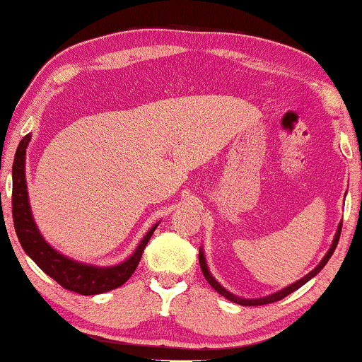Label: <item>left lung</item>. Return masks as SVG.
I'll use <instances>...</instances> for the list:
<instances>
[{
  "label": "left lung",
  "instance_id": "8db88e82",
  "mask_svg": "<svg viewBox=\"0 0 362 362\" xmlns=\"http://www.w3.org/2000/svg\"><path fill=\"white\" fill-rule=\"evenodd\" d=\"M341 227H343V222H339L338 230H336V235H334L333 244H331L329 250L326 252V255L323 257V260L320 262L318 267H315V269L311 270L308 275H305L303 279H300L298 281H295V284H291L290 286H286V288H284V290L275 291V293H272V295H269V296H264V298H250V300H247V298H240V296L232 295L230 291H227V290L224 288V286H222V285L219 284V281H216L214 276L211 275L209 269H207V264H206V259H204V252H202V249H199V265H201V270H202V274H204V276H206L207 284H209V285L212 286V288H214V290L217 291V293H221L222 296H226L227 300L234 301V303H237V305H242V306H260V305L274 303V301H279V300H281V298H285L286 295L293 293L295 290H298L300 286H303V285L306 284V281L311 280V279H313V276H316V275L320 274L321 269H323V267H325L326 264H328V260L331 259V255H333L336 245H338V240H339V235H341Z\"/></svg>",
  "mask_w": 362,
  "mask_h": 362
}]
</instances>
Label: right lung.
Returning a JSON list of instances; mask_svg holds the SVG:
<instances>
[{
	"instance_id": "add662e5",
	"label": "right lung",
	"mask_w": 362,
	"mask_h": 362,
	"mask_svg": "<svg viewBox=\"0 0 362 362\" xmlns=\"http://www.w3.org/2000/svg\"><path fill=\"white\" fill-rule=\"evenodd\" d=\"M31 141V133L19 141V146L14 155L13 163V222L16 235L24 252L31 257L39 269L57 281L66 290L76 291L78 295H98L118 288L133 275L136 270L143 250L151 239L153 232L158 227L155 224L146 235L143 237L135 252L122 264L113 267H95L87 265L82 262H76L69 257L54 250L46 240L42 239L41 232L37 230L36 222L33 219L31 206H29L26 191V148Z\"/></svg>"
}]
</instances>
